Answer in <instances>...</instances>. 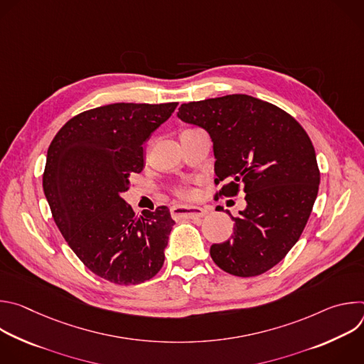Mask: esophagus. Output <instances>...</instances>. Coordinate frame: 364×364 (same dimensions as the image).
Listing matches in <instances>:
<instances>
[{"mask_svg":"<svg viewBox=\"0 0 364 364\" xmlns=\"http://www.w3.org/2000/svg\"><path fill=\"white\" fill-rule=\"evenodd\" d=\"M204 215H205V210L203 207H197V205L176 204L171 207V216L174 219H197V218H203Z\"/></svg>","mask_w":364,"mask_h":364,"instance_id":"esophagus-1","label":"esophagus"}]
</instances>
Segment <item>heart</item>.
Wrapping results in <instances>:
<instances>
[{"label":"heart","mask_w":364,"mask_h":364,"mask_svg":"<svg viewBox=\"0 0 364 364\" xmlns=\"http://www.w3.org/2000/svg\"><path fill=\"white\" fill-rule=\"evenodd\" d=\"M178 194L183 196V197H190V196H191V191L187 190V188H180V190H178Z\"/></svg>","instance_id":"1"}]
</instances>
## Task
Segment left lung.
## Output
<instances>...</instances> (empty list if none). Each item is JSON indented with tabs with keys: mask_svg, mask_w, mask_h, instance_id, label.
I'll list each match as a JSON object with an SVG mask.
<instances>
[{
	"mask_svg": "<svg viewBox=\"0 0 364 364\" xmlns=\"http://www.w3.org/2000/svg\"><path fill=\"white\" fill-rule=\"evenodd\" d=\"M177 117L209 132L219 196L246 193V209L232 239L215 243L210 256L235 277L261 275L279 264L298 242L318 193L316 149L285 111L249 95L183 103Z\"/></svg>",
	"mask_w": 364,
	"mask_h": 364,
	"instance_id": "1",
	"label": "left lung"
}]
</instances>
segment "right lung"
<instances>
[{
    "instance_id": "obj_1",
    "label": "right lung",
    "mask_w": 364,
    "mask_h": 364,
    "mask_svg": "<svg viewBox=\"0 0 364 364\" xmlns=\"http://www.w3.org/2000/svg\"><path fill=\"white\" fill-rule=\"evenodd\" d=\"M177 102L112 103L85 111L51 141L43 190L70 249L95 275L135 285L159 274L174 226L168 207L135 216L122 198L144 168V142Z\"/></svg>"
}]
</instances>
